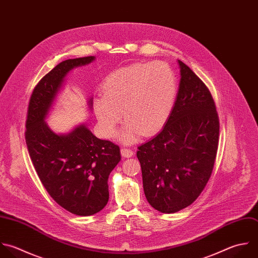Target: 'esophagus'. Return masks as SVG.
Returning <instances> with one entry per match:
<instances>
[{"label":"esophagus","instance_id":"34e87169","mask_svg":"<svg viewBox=\"0 0 258 258\" xmlns=\"http://www.w3.org/2000/svg\"><path fill=\"white\" fill-rule=\"evenodd\" d=\"M120 154L123 158H131L134 156V151L131 149H126V148H122L120 150Z\"/></svg>","mask_w":258,"mask_h":258}]
</instances>
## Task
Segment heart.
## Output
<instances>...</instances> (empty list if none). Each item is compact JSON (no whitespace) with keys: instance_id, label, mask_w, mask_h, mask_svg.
<instances>
[{"instance_id":"1","label":"heart","mask_w":258,"mask_h":258,"mask_svg":"<svg viewBox=\"0 0 258 258\" xmlns=\"http://www.w3.org/2000/svg\"><path fill=\"white\" fill-rule=\"evenodd\" d=\"M102 94L94 98L93 110L105 138L114 137L122 118L119 138L131 144L140 136L151 137L167 122L178 92L174 70L165 62H140L106 76Z\"/></svg>"}]
</instances>
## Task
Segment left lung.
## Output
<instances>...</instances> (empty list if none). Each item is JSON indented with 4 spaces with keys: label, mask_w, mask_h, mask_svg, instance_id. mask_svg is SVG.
<instances>
[{
    "label": "left lung",
    "mask_w": 258,
    "mask_h": 258,
    "mask_svg": "<svg viewBox=\"0 0 258 258\" xmlns=\"http://www.w3.org/2000/svg\"><path fill=\"white\" fill-rule=\"evenodd\" d=\"M180 85L161 133L140 146L143 185L150 205L162 213L190 206L208 183L216 159L219 117L204 82L181 60Z\"/></svg>",
    "instance_id": "left-lung-1"
}]
</instances>
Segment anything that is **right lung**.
<instances>
[{"label": "right lung", "mask_w": 258, "mask_h": 258, "mask_svg": "<svg viewBox=\"0 0 258 258\" xmlns=\"http://www.w3.org/2000/svg\"><path fill=\"white\" fill-rule=\"evenodd\" d=\"M94 59H68L47 73L32 92L26 120V144L41 183L58 205L78 216L93 215L107 204L108 176L121 159L119 147L97 139L85 124L57 135L45 119L67 73ZM88 104L91 108V99Z\"/></svg>", "instance_id": "right-lung-1"}]
</instances>
